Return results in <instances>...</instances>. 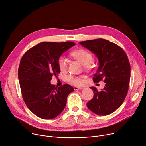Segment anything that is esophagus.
Here are the masks:
<instances>
[{
	"label": "esophagus",
	"instance_id": "34e87169",
	"mask_svg": "<svg viewBox=\"0 0 146 146\" xmlns=\"http://www.w3.org/2000/svg\"><path fill=\"white\" fill-rule=\"evenodd\" d=\"M74 90H78V89H84V87H77V86H74Z\"/></svg>",
	"mask_w": 146,
	"mask_h": 146
}]
</instances>
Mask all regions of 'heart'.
<instances>
[{"label": "heart", "mask_w": 146, "mask_h": 146, "mask_svg": "<svg viewBox=\"0 0 146 146\" xmlns=\"http://www.w3.org/2000/svg\"><path fill=\"white\" fill-rule=\"evenodd\" d=\"M71 55L74 58L82 64L85 68L89 69L91 68L93 55L90 51L84 48H80L73 51L71 53ZM68 60L64 55H61L58 57L57 60V64L61 71H65L68 68ZM67 81L71 84L77 86L82 85L84 83V81L81 77L71 75L67 76Z\"/></svg>", "instance_id": "heart-1"}]
</instances>
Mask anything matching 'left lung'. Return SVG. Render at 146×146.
<instances>
[{
	"label": "left lung",
	"mask_w": 146,
	"mask_h": 146,
	"mask_svg": "<svg viewBox=\"0 0 146 146\" xmlns=\"http://www.w3.org/2000/svg\"><path fill=\"white\" fill-rule=\"evenodd\" d=\"M80 43L98 58L99 67L93 77L94 82L104 80L106 83L100 91L91 87L94 95L86 104L87 107L98 115H110L121 105L128 92L130 64L127 54L117 44L102 38Z\"/></svg>",
	"instance_id": "obj_1"
}]
</instances>
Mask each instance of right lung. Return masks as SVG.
Wrapping results in <instances>:
<instances>
[{
  "label": "right lung",
  "instance_id": "right-lung-1",
  "mask_svg": "<svg viewBox=\"0 0 146 146\" xmlns=\"http://www.w3.org/2000/svg\"><path fill=\"white\" fill-rule=\"evenodd\" d=\"M75 45L71 41L42 42L27 51L20 60L18 78L22 97L29 110L41 119L58 116L67 96L74 91L68 84L58 87L50 81L60 72L58 57Z\"/></svg>",
  "mask_w": 146,
  "mask_h": 146
}]
</instances>
